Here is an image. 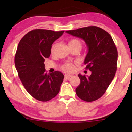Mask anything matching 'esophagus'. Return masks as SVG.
<instances>
[{"instance_id": "1", "label": "esophagus", "mask_w": 132, "mask_h": 132, "mask_svg": "<svg viewBox=\"0 0 132 132\" xmlns=\"http://www.w3.org/2000/svg\"><path fill=\"white\" fill-rule=\"evenodd\" d=\"M64 76H65V77L66 79H69L70 77L73 76V75H68V74H65V75H64Z\"/></svg>"}]
</instances>
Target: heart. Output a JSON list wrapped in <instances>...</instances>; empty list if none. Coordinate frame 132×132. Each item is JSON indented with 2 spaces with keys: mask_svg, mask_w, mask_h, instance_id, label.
Returning <instances> with one entry per match:
<instances>
[{
  "mask_svg": "<svg viewBox=\"0 0 132 132\" xmlns=\"http://www.w3.org/2000/svg\"><path fill=\"white\" fill-rule=\"evenodd\" d=\"M56 46V44H54L53 46H52L51 48L52 52H53L54 51ZM68 46H69L70 49H72V48H79V49L81 50V48H82L83 44L82 41L79 40V39L76 38H73L70 39V40L68 41ZM61 68L64 71L72 72L74 71V70H75V65H74L73 64H72L71 62H67L64 63V64L61 65Z\"/></svg>",
  "mask_w": 132,
  "mask_h": 132,
  "instance_id": "heart-1",
  "label": "heart"
}]
</instances>
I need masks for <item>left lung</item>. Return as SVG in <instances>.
I'll list each match as a JSON object with an SVG mask.
<instances>
[{"label":"left lung","mask_w":132,"mask_h":132,"mask_svg":"<svg viewBox=\"0 0 132 132\" xmlns=\"http://www.w3.org/2000/svg\"><path fill=\"white\" fill-rule=\"evenodd\" d=\"M66 32L84 39L88 47L84 64L92 73L88 77L79 74L80 84L76 89V94L85 102L98 100L105 93L116 73L118 52L112 38L94 26Z\"/></svg>","instance_id":"obj_1"}]
</instances>
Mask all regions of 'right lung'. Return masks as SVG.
I'll return each mask as SVG.
<instances>
[{
	"label": "right lung",
	"instance_id": "add662e5",
	"mask_svg": "<svg viewBox=\"0 0 132 132\" xmlns=\"http://www.w3.org/2000/svg\"><path fill=\"white\" fill-rule=\"evenodd\" d=\"M46 29H34L18 44L15 65L26 91L37 100L47 102L58 94L64 76L59 71L47 74L45 59L50 57L52 45L64 34Z\"/></svg>",
	"mask_w": 132,
	"mask_h": 132
}]
</instances>
